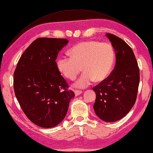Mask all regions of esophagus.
<instances>
[{"instance_id": "34e87169", "label": "esophagus", "mask_w": 153, "mask_h": 153, "mask_svg": "<svg viewBox=\"0 0 153 153\" xmlns=\"http://www.w3.org/2000/svg\"><path fill=\"white\" fill-rule=\"evenodd\" d=\"M82 91H79V90H76L74 91V93H75V95L77 96H79L82 94Z\"/></svg>"}]
</instances>
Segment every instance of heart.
<instances>
[{
    "label": "heart",
    "mask_w": 153,
    "mask_h": 153,
    "mask_svg": "<svg viewBox=\"0 0 153 153\" xmlns=\"http://www.w3.org/2000/svg\"><path fill=\"white\" fill-rule=\"evenodd\" d=\"M68 53L70 57L58 56L57 68L71 80L76 78L82 68L84 72L74 84L79 88H86L94 80H104L109 76L114 61L113 48L108 42H82L72 47Z\"/></svg>",
    "instance_id": "1"
}]
</instances>
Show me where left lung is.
<instances>
[{
  "label": "left lung",
  "mask_w": 153,
  "mask_h": 153,
  "mask_svg": "<svg viewBox=\"0 0 153 153\" xmlns=\"http://www.w3.org/2000/svg\"><path fill=\"white\" fill-rule=\"evenodd\" d=\"M106 36L116 52V65L110 75L92 89L96 94L94 109L105 122H115L127 114L135 104L139 84L137 62L130 46L117 36Z\"/></svg>",
  "instance_id": "1"
}]
</instances>
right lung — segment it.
I'll return each instance as SVG.
<instances>
[{
    "label": "right lung",
    "instance_id": "add662e5",
    "mask_svg": "<svg viewBox=\"0 0 153 153\" xmlns=\"http://www.w3.org/2000/svg\"><path fill=\"white\" fill-rule=\"evenodd\" d=\"M68 42L66 39H37L23 53L14 71L17 101L25 116L40 127L50 128L60 123L75 96L56 62Z\"/></svg>",
    "mask_w": 153,
    "mask_h": 153
}]
</instances>
